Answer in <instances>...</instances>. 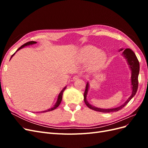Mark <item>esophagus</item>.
I'll use <instances>...</instances> for the list:
<instances>
[{"mask_svg": "<svg viewBox=\"0 0 148 148\" xmlns=\"http://www.w3.org/2000/svg\"><path fill=\"white\" fill-rule=\"evenodd\" d=\"M79 78H80V76H79V75H75L74 77H73V81H76V80H77V79H79Z\"/></svg>", "mask_w": 148, "mask_h": 148, "instance_id": "esophagus-1", "label": "esophagus"}]
</instances>
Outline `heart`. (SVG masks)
<instances>
[{"mask_svg": "<svg viewBox=\"0 0 148 148\" xmlns=\"http://www.w3.org/2000/svg\"><path fill=\"white\" fill-rule=\"evenodd\" d=\"M99 52V50L98 49L94 47H91V46H88L86 47H85L84 49V53L85 56L87 58H92L93 57H95L96 56L98 53ZM103 56V57H104V54L102 53H99L97 55V62H99L100 59Z\"/></svg>", "mask_w": 148, "mask_h": 148, "instance_id": "b5f03b06", "label": "heart"}]
</instances>
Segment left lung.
Segmentation results:
<instances>
[{"mask_svg": "<svg viewBox=\"0 0 148 148\" xmlns=\"http://www.w3.org/2000/svg\"><path fill=\"white\" fill-rule=\"evenodd\" d=\"M120 51H122V49H121ZM123 56L127 59L128 64L130 65V67L131 70H132V77H131L132 85V95L123 105H122L119 107H116V108H114V109H109L97 108V107H94L91 106L90 104H89V102L86 100V96H87V93H88V88H89V84H88V83H87L86 85V88H85V91L84 92V101L85 104H86V105L89 107V109L95 111L100 112H104V113H109V112H117L123 108V107L129 102V101L132 99L133 97L136 95V91L138 90V75H139V72H140V64H139V61L137 59L135 53H134L130 49H126L125 50H124L123 52Z\"/></svg>", "mask_w": 148, "mask_h": 148, "instance_id": "left-lung-1", "label": "left lung"}]
</instances>
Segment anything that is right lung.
Masks as SVG:
<instances>
[{"instance_id":"add662e5","label":"right lung","mask_w":148,"mask_h":148,"mask_svg":"<svg viewBox=\"0 0 148 148\" xmlns=\"http://www.w3.org/2000/svg\"><path fill=\"white\" fill-rule=\"evenodd\" d=\"M36 42H35V41H29V42H26V43H25V44H24L23 45H22L21 47H20L18 49H17L16 50V51L13 53V54L12 56V57H11V58L13 56V55H15V53L18 51V50H20V49H21V48H23V47H24L25 46H29V45H31V44H36ZM10 58V59H11ZM66 89V87H65L63 89H62V90L61 91V92H60V94L59 95V96H58V99H57V102H56V105L53 106V107H52V108H51V109H48V110H44V111H42V112H49V111H51V110H54V109H56L57 107L59 106V105H60V104L61 103V101H62V95H63V92H64V91H65V89Z\"/></svg>"}]
</instances>
